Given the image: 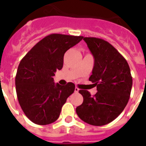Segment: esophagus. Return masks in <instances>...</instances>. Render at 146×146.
Here are the masks:
<instances>
[{"label": "esophagus", "mask_w": 146, "mask_h": 146, "mask_svg": "<svg viewBox=\"0 0 146 146\" xmlns=\"http://www.w3.org/2000/svg\"><path fill=\"white\" fill-rule=\"evenodd\" d=\"M79 90H80V89L76 87L75 88H74V92H75V93H78V92H79Z\"/></svg>", "instance_id": "esophagus-1"}]
</instances>
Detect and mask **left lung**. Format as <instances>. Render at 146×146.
I'll use <instances>...</instances> for the list:
<instances>
[{"label":"left lung","instance_id":"obj_1","mask_svg":"<svg viewBox=\"0 0 146 146\" xmlns=\"http://www.w3.org/2000/svg\"><path fill=\"white\" fill-rule=\"evenodd\" d=\"M94 58L89 80L96 86L97 93L91 96L86 90L79 91L83 102L76 108L79 118L93 126L110 123L122 113L128 103L132 77L126 59L104 39L84 37Z\"/></svg>","mask_w":146,"mask_h":146}]
</instances>
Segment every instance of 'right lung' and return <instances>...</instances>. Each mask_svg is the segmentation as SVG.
Masks as SVG:
<instances>
[{
	"label": "right lung",
	"mask_w": 146,
	"mask_h": 146,
	"mask_svg": "<svg viewBox=\"0 0 146 146\" xmlns=\"http://www.w3.org/2000/svg\"><path fill=\"white\" fill-rule=\"evenodd\" d=\"M82 38L80 36L48 35L20 61L15 77L17 95L23 111L33 123L55 122L67 98L74 93V83L55 84L52 77L56 70L62 69L65 52Z\"/></svg>",
	"instance_id": "obj_1"
}]
</instances>
